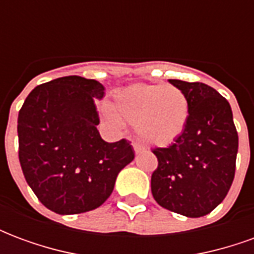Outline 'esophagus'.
Instances as JSON below:
<instances>
[{"label":"esophagus","instance_id":"34e87169","mask_svg":"<svg viewBox=\"0 0 254 254\" xmlns=\"http://www.w3.org/2000/svg\"><path fill=\"white\" fill-rule=\"evenodd\" d=\"M132 145H133V149H134V152H136V154H138V152H141V151H144V147L143 145H141V144H138V143H132Z\"/></svg>","mask_w":254,"mask_h":254}]
</instances>
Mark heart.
I'll list each match as a JSON object with an SVG mask.
<instances>
[{
	"label": "heart",
	"mask_w": 254,
	"mask_h": 254,
	"mask_svg": "<svg viewBox=\"0 0 254 254\" xmlns=\"http://www.w3.org/2000/svg\"><path fill=\"white\" fill-rule=\"evenodd\" d=\"M102 114L114 127L134 122L144 141L167 145L182 134L189 120V102L174 85L137 83L117 89Z\"/></svg>",
	"instance_id": "obj_1"
}]
</instances>
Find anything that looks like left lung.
I'll list each match as a JSON object with an SVG mask.
<instances>
[{
  "label": "left lung",
  "mask_w": 254,
  "mask_h": 254,
  "mask_svg": "<svg viewBox=\"0 0 254 254\" xmlns=\"http://www.w3.org/2000/svg\"><path fill=\"white\" fill-rule=\"evenodd\" d=\"M189 102L187 127L167 148H155L158 169L151 177L160 207L200 218L223 201L235 174L238 133L230 103L204 83L169 80Z\"/></svg>",
  "instance_id": "8db88e82"
}]
</instances>
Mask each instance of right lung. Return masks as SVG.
<instances>
[{"mask_svg":"<svg viewBox=\"0 0 254 254\" xmlns=\"http://www.w3.org/2000/svg\"><path fill=\"white\" fill-rule=\"evenodd\" d=\"M105 87L91 78L65 76L32 89L17 118L19 160L39 201L60 215L100 207L118 173L134 159L130 143L100 137L94 98Z\"/></svg>","mask_w":254,"mask_h":254,"instance_id":"1","label":"right lung"}]
</instances>
